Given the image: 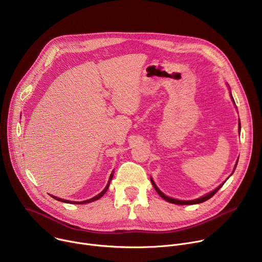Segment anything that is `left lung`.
Instances as JSON below:
<instances>
[{
    "label": "left lung",
    "instance_id": "left-lung-1",
    "mask_svg": "<svg viewBox=\"0 0 262 262\" xmlns=\"http://www.w3.org/2000/svg\"><path fill=\"white\" fill-rule=\"evenodd\" d=\"M233 99V98H232ZM239 132H241V122H239ZM235 168H236V165H235V167H234V170H235ZM234 170H233V172H234ZM151 182H152V185L155 186V189H156V191L158 192V194L163 198V199H165L166 201H168V202H170V203H174V204H180V205H188V204H197V203H202V202H204V201H206V200H208L209 198H211L223 186V184L225 183V182H223L222 184H220L217 188L215 189V190H213L212 192H210V193H208L207 195H205V196H202L201 198H198V199H196V200H191V201H182V200H176V199H173V198H170V197H167L165 194H163L159 189H158V186L156 185V183L154 182V180L151 179Z\"/></svg>",
    "mask_w": 262,
    "mask_h": 262
}]
</instances>
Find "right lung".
I'll use <instances>...</instances> for the list:
<instances>
[{
	"instance_id": "1",
	"label": "right lung",
	"mask_w": 262,
	"mask_h": 262,
	"mask_svg": "<svg viewBox=\"0 0 262 262\" xmlns=\"http://www.w3.org/2000/svg\"><path fill=\"white\" fill-rule=\"evenodd\" d=\"M113 178V173L111 174V176H110V178H108V181H107V184H106V186L104 188V190L101 192V193H99L97 196H95V197H93V198H91V199H89V200H85V201H82V202H74V201H69V200H64V199H61V198H58V197H55V196H52L54 199H56V200H58V201H61V202H65V203H72V204H85V203H90V202H93V201H95V200H98L99 198H101L103 195H104V193L107 191V189H108V185H110V182H111V179Z\"/></svg>"
}]
</instances>
